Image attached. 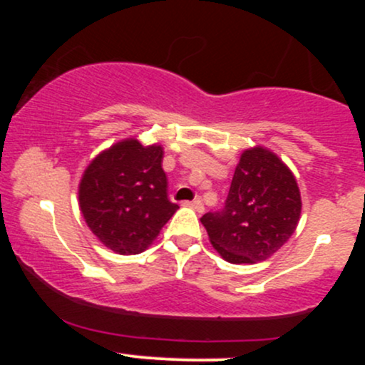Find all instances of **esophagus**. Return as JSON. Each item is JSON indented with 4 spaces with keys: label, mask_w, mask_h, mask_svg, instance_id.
I'll use <instances>...</instances> for the list:
<instances>
[{
    "label": "esophagus",
    "mask_w": 365,
    "mask_h": 365,
    "mask_svg": "<svg viewBox=\"0 0 365 365\" xmlns=\"http://www.w3.org/2000/svg\"><path fill=\"white\" fill-rule=\"evenodd\" d=\"M183 206L195 209L197 212H202V211H204V204H202V200H200V199L192 200V202H183Z\"/></svg>",
    "instance_id": "esophagus-1"
}]
</instances>
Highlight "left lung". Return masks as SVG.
I'll use <instances>...</instances> for the list:
<instances>
[{
    "label": "left lung",
    "instance_id": "left-lung-1",
    "mask_svg": "<svg viewBox=\"0 0 365 365\" xmlns=\"http://www.w3.org/2000/svg\"><path fill=\"white\" fill-rule=\"evenodd\" d=\"M302 212L299 183L273 150L254 145L240 154L225 207L200 223L216 252L232 264H255L278 252Z\"/></svg>",
    "mask_w": 365,
    "mask_h": 365
}]
</instances>
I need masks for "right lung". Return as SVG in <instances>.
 I'll list each match as a JSON object with an SVG mask.
<instances>
[{
  "label": "right lung",
  "mask_w": 365,
  "mask_h": 365,
  "mask_svg": "<svg viewBox=\"0 0 365 365\" xmlns=\"http://www.w3.org/2000/svg\"><path fill=\"white\" fill-rule=\"evenodd\" d=\"M165 150L128 137L101 150L78 183V206L96 238L113 252H144L177 212L168 199Z\"/></svg>",
  "instance_id": "1"
}]
</instances>
